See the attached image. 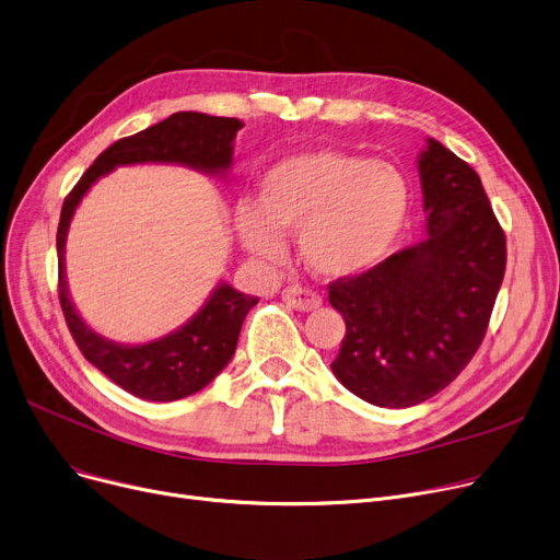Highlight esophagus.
<instances>
[{
  "instance_id": "1",
  "label": "esophagus",
  "mask_w": 560,
  "mask_h": 560,
  "mask_svg": "<svg viewBox=\"0 0 560 560\" xmlns=\"http://www.w3.org/2000/svg\"><path fill=\"white\" fill-rule=\"evenodd\" d=\"M282 301L299 312H314L320 307V295L303 287H287L282 291Z\"/></svg>"
}]
</instances>
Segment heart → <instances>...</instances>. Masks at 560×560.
<instances>
[{
  "mask_svg": "<svg viewBox=\"0 0 560 560\" xmlns=\"http://www.w3.org/2000/svg\"><path fill=\"white\" fill-rule=\"evenodd\" d=\"M261 206H237L244 246L269 261L287 253L284 233H299L307 269L325 280L357 278L396 248L409 217L400 172L364 155L314 149L280 160L259 185Z\"/></svg>",
  "mask_w": 560,
  "mask_h": 560,
  "instance_id": "1",
  "label": "heart"
}]
</instances>
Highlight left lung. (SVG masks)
Masks as SVG:
<instances>
[{
	"mask_svg": "<svg viewBox=\"0 0 560 560\" xmlns=\"http://www.w3.org/2000/svg\"><path fill=\"white\" fill-rule=\"evenodd\" d=\"M418 174L424 240L330 284L346 320L332 373L388 409L430 400L468 366L506 269L504 230L470 164L430 138Z\"/></svg>",
	"mask_w": 560,
	"mask_h": 560,
	"instance_id": "1",
	"label": "left lung"
}]
</instances>
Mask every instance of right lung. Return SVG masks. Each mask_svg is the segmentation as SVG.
<instances>
[{
  "instance_id": "add662e5",
  "label": "right lung",
  "mask_w": 560,
  "mask_h": 560,
  "mask_svg": "<svg viewBox=\"0 0 560 560\" xmlns=\"http://www.w3.org/2000/svg\"><path fill=\"white\" fill-rule=\"evenodd\" d=\"M242 126L235 117L174 113L164 121L110 144L92 162L62 203L56 250L58 299L65 320L90 364L142 400L174 402L208 386L233 359L242 323L259 299L219 282L208 303L172 335L140 346L115 343L96 335L70 299L65 278V240L72 217L88 189L124 164L170 162L210 176H225L233 164L235 136Z\"/></svg>"
}]
</instances>
